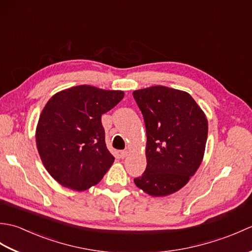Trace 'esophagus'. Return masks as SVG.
Returning <instances> with one entry per match:
<instances>
[{"instance_id":"esophagus-1","label":"esophagus","mask_w":252,"mask_h":252,"mask_svg":"<svg viewBox=\"0 0 252 252\" xmlns=\"http://www.w3.org/2000/svg\"><path fill=\"white\" fill-rule=\"evenodd\" d=\"M127 154H129V152L127 151H121L120 152V157L123 159V158H126V156H127Z\"/></svg>"}]
</instances>
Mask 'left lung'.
I'll return each mask as SVG.
<instances>
[{
    "instance_id": "8db88e82",
    "label": "left lung",
    "mask_w": 252,
    "mask_h": 252,
    "mask_svg": "<svg viewBox=\"0 0 252 252\" xmlns=\"http://www.w3.org/2000/svg\"><path fill=\"white\" fill-rule=\"evenodd\" d=\"M133 96L146 126V170L135 185L153 197L173 194L200 167L205 155L208 120L184 91L155 85Z\"/></svg>"
}]
</instances>
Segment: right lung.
<instances>
[{
	"label": "right lung",
	"mask_w": 252,
	"mask_h": 252,
	"mask_svg": "<svg viewBox=\"0 0 252 252\" xmlns=\"http://www.w3.org/2000/svg\"><path fill=\"white\" fill-rule=\"evenodd\" d=\"M123 96V91L83 84L57 92L47 101L37 121L35 142L42 163L62 186L89 189L114 163L101 115Z\"/></svg>",
	"instance_id": "obj_1"
}]
</instances>
